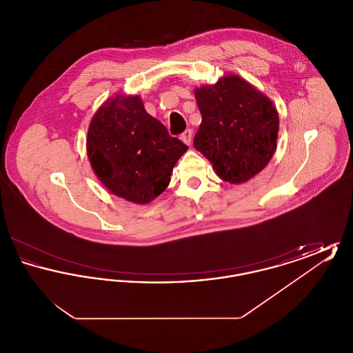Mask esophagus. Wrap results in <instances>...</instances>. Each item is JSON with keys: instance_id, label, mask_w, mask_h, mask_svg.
<instances>
[{"instance_id": "esophagus-1", "label": "esophagus", "mask_w": 353, "mask_h": 353, "mask_svg": "<svg viewBox=\"0 0 353 353\" xmlns=\"http://www.w3.org/2000/svg\"><path fill=\"white\" fill-rule=\"evenodd\" d=\"M192 139H193V132L190 130H186L184 134H181V140L184 141L186 145H190L192 143Z\"/></svg>"}]
</instances>
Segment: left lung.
<instances>
[{
	"label": "left lung",
	"instance_id": "left-lung-1",
	"mask_svg": "<svg viewBox=\"0 0 353 353\" xmlns=\"http://www.w3.org/2000/svg\"><path fill=\"white\" fill-rule=\"evenodd\" d=\"M202 121L193 145L230 184L249 181L269 164L279 117L269 98L236 75L194 91Z\"/></svg>",
	"mask_w": 353,
	"mask_h": 353
}]
</instances>
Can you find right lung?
<instances>
[{
  "instance_id": "add662e5",
  "label": "right lung",
  "mask_w": 353,
  "mask_h": 353,
  "mask_svg": "<svg viewBox=\"0 0 353 353\" xmlns=\"http://www.w3.org/2000/svg\"><path fill=\"white\" fill-rule=\"evenodd\" d=\"M186 150L147 114L139 97L104 103L87 134V154L98 179L111 193L134 203H148L167 189Z\"/></svg>"
}]
</instances>
